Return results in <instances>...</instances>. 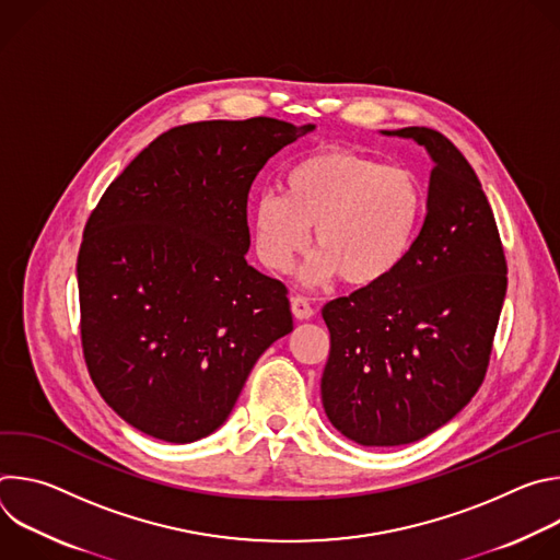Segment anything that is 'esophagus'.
<instances>
[{
  "label": "esophagus",
  "instance_id": "1",
  "mask_svg": "<svg viewBox=\"0 0 560 560\" xmlns=\"http://www.w3.org/2000/svg\"><path fill=\"white\" fill-rule=\"evenodd\" d=\"M292 314L299 318V322H305V318L314 316V307L305 296H292Z\"/></svg>",
  "mask_w": 560,
  "mask_h": 560
}]
</instances>
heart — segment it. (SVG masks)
I'll return each mask as SVG.
<instances>
[{
  "label": "heart",
  "mask_w": 560,
  "mask_h": 560,
  "mask_svg": "<svg viewBox=\"0 0 560 560\" xmlns=\"http://www.w3.org/2000/svg\"><path fill=\"white\" fill-rule=\"evenodd\" d=\"M283 197L261 195L253 206L255 248L264 266L290 272L310 246L307 285L339 277L357 288L389 279L419 236L425 195L419 177L401 166L328 148L305 156L283 177Z\"/></svg>",
  "instance_id": "obj_1"
}]
</instances>
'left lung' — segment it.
I'll list each match as a JSON object with an SVG mask.
<instances>
[{
  "label": "left lung",
  "instance_id": "8db88e82",
  "mask_svg": "<svg viewBox=\"0 0 560 560\" xmlns=\"http://www.w3.org/2000/svg\"><path fill=\"white\" fill-rule=\"evenodd\" d=\"M381 132L415 139L434 168L428 214L404 266L322 310L330 330L324 410L368 447L425 439L469 404L508 290L494 212L458 148L432 128Z\"/></svg>",
  "mask_w": 560,
  "mask_h": 560
}]
</instances>
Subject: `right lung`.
Instances as JSON below:
<instances>
[{
    "instance_id": "right-lung-1",
    "label": "right lung",
    "mask_w": 560,
    "mask_h": 560,
    "mask_svg": "<svg viewBox=\"0 0 560 560\" xmlns=\"http://www.w3.org/2000/svg\"><path fill=\"white\" fill-rule=\"evenodd\" d=\"M312 130L272 117L177 126L93 210L77 259L84 357L139 432L212 434L257 359L292 332L285 285L246 261V208L268 159Z\"/></svg>"
}]
</instances>
